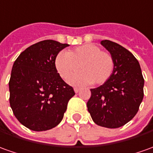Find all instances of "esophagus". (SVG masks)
Instances as JSON below:
<instances>
[{"mask_svg": "<svg viewBox=\"0 0 153 153\" xmlns=\"http://www.w3.org/2000/svg\"><path fill=\"white\" fill-rule=\"evenodd\" d=\"M79 90H80V89H79V88H77V87H75V88H74V92H75V93H78Z\"/></svg>", "mask_w": 153, "mask_h": 153, "instance_id": "34e87169", "label": "esophagus"}]
</instances>
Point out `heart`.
I'll use <instances>...</instances> for the list:
<instances>
[{"label":"heart","mask_w":153,"mask_h":153,"mask_svg":"<svg viewBox=\"0 0 153 153\" xmlns=\"http://www.w3.org/2000/svg\"><path fill=\"white\" fill-rule=\"evenodd\" d=\"M55 66L63 80H68L79 70L81 72L71 79L74 85H103L113 74L115 62L112 55L101 51L94 44H85L73 50L61 52L55 59Z\"/></svg>","instance_id":"1"}]
</instances>
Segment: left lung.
<instances>
[{
	"instance_id": "obj_1",
	"label": "left lung",
	"mask_w": 153,
	"mask_h": 153,
	"mask_svg": "<svg viewBox=\"0 0 153 153\" xmlns=\"http://www.w3.org/2000/svg\"><path fill=\"white\" fill-rule=\"evenodd\" d=\"M100 43L112 55L115 68L105 84L90 90L87 107L95 124L118 128L137 113L144 96V79L137 59L130 51L110 40Z\"/></svg>"
}]
</instances>
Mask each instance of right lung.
<instances>
[{"label": "right lung", "mask_w": 153, "mask_h": 153, "mask_svg": "<svg viewBox=\"0 0 153 153\" xmlns=\"http://www.w3.org/2000/svg\"><path fill=\"white\" fill-rule=\"evenodd\" d=\"M68 46L54 40L38 42L14 62L9 81L10 105L20 123L30 130L42 131L58 126L75 94L55 66L57 55Z\"/></svg>", "instance_id": "1"}]
</instances>
